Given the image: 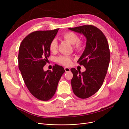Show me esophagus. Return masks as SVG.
<instances>
[{
    "instance_id": "esophagus-1",
    "label": "esophagus",
    "mask_w": 129,
    "mask_h": 129,
    "mask_svg": "<svg viewBox=\"0 0 129 129\" xmlns=\"http://www.w3.org/2000/svg\"><path fill=\"white\" fill-rule=\"evenodd\" d=\"M64 70L66 72H70L71 71V69L70 68H69V67H65L64 68Z\"/></svg>"
}]
</instances>
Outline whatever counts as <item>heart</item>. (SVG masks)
Returning a JSON list of instances; mask_svg holds the SVG:
<instances>
[{
	"mask_svg": "<svg viewBox=\"0 0 129 129\" xmlns=\"http://www.w3.org/2000/svg\"><path fill=\"white\" fill-rule=\"evenodd\" d=\"M62 38L73 45L74 49L80 51L82 50L84 47V43L82 40H79V36L76 33L71 31L64 32L62 36ZM57 42L55 39L51 41L49 45L50 50L52 52H55L57 47ZM57 62L65 66H69L72 64L71 58L68 56H60L57 57Z\"/></svg>",
	"mask_w": 129,
	"mask_h": 129,
	"instance_id": "obj_1",
	"label": "heart"
}]
</instances>
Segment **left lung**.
<instances>
[{"label":"left lung","instance_id":"1","mask_svg":"<svg viewBox=\"0 0 129 129\" xmlns=\"http://www.w3.org/2000/svg\"><path fill=\"white\" fill-rule=\"evenodd\" d=\"M83 35L86 38L84 51L77 63L86 71L71 69L73 74L71 84L73 92L78 97L85 99L97 92L102 86L109 66L110 55L107 40L100 30L91 25L69 28Z\"/></svg>","mask_w":129,"mask_h":129}]
</instances>
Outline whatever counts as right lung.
<instances>
[{"label":"right lung","instance_id":"add662e5","mask_svg":"<svg viewBox=\"0 0 129 129\" xmlns=\"http://www.w3.org/2000/svg\"><path fill=\"white\" fill-rule=\"evenodd\" d=\"M59 29L37 31L27 36L20 45L19 69L28 90L36 98L43 101L51 99L65 70L61 66H53L52 71H44L50 55L49 45Z\"/></svg>","mask_w":129,"mask_h":129}]
</instances>
